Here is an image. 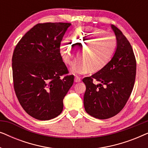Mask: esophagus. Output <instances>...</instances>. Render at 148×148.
Returning <instances> with one entry per match:
<instances>
[{
    "instance_id": "34e87169",
    "label": "esophagus",
    "mask_w": 148,
    "mask_h": 148,
    "mask_svg": "<svg viewBox=\"0 0 148 148\" xmlns=\"http://www.w3.org/2000/svg\"><path fill=\"white\" fill-rule=\"evenodd\" d=\"M75 82L76 83H79L81 82V78L79 77L76 75L75 77Z\"/></svg>"
}]
</instances>
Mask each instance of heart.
Returning a JSON list of instances; mask_svg holds the SVG:
<instances>
[{"instance_id": "heart-1", "label": "heart", "mask_w": 148, "mask_h": 148, "mask_svg": "<svg viewBox=\"0 0 148 148\" xmlns=\"http://www.w3.org/2000/svg\"><path fill=\"white\" fill-rule=\"evenodd\" d=\"M85 45L81 52L82 59L78 60L71 68L74 74H84L90 71L98 72L106 67L114 55L117 40L114 34L98 28H78L71 38L64 39L60 45V52L66 64L71 65L73 62L75 46Z\"/></svg>"}]
</instances>
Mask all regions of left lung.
I'll list each match as a JSON object with an SVG mask.
<instances>
[{"mask_svg": "<svg viewBox=\"0 0 148 148\" xmlns=\"http://www.w3.org/2000/svg\"><path fill=\"white\" fill-rule=\"evenodd\" d=\"M117 40L116 52L102 70L83 79L86 86L85 110L99 119L115 116L124 108L131 96L136 76V59L132 46L122 32L112 25ZM95 80L100 83L93 84Z\"/></svg>", "mask_w": 148, "mask_h": 148, "instance_id": "left-lung-1", "label": "left lung"}]
</instances>
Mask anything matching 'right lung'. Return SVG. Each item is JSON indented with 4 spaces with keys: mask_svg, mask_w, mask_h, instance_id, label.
Wrapping results in <instances>:
<instances>
[{
    "mask_svg": "<svg viewBox=\"0 0 148 148\" xmlns=\"http://www.w3.org/2000/svg\"><path fill=\"white\" fill-rule=\"evenodd\" d=\"M70 23H38L16 45L12 57L13 87L24 110L34 119L50 120L63 109L74 82L60 53Z\"/></svg>",
    "mask_w": 148,
    "mask_h": 148,
    "instance_id": "1",
    "label": "right lung"
}]
</instances>
